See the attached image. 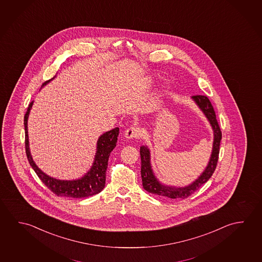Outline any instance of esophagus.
I'll return each instance as SVG.
<instances>
[{"label":"esophagus","instance_id":"obj_1","mask_svg":"<svg viewBox=\"0 0 262 262\" xmlns=\"http://www.w3.org/2000/svg\"><path fill=\"white\" fill-rule=\"evenodd\" d=\"M125 138L128 139H133V138H139L141 137V130L138 126H131L129 128L126 129L125 133H124Z\"/></svg>","mask_w":262,"mask_h":262}]
</instances>
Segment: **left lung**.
Instances as JSON below:
<instances>
[{
	"label": "left lung",
	"mask_w": 262,
	"mask_h": 262,
	"mask_svg": "<svg viewBox=\"0 0 262 262\" xmlns=\"http://www.w3.org/2000/svg\"><path fill=\"white\" fill-rule=\"evenodd\" d=\"M192 99L195 101L198 106L202 109V111L204 112V115L208 118L209 122L213 129L214 139H213V152H212L208 166L195 182L191 183L189 186L184 187V188L165 186L160 184L151 169L150 156H149L148 148L145 146H140L143 187L146 191L150 193L164 196L166 198H170V199H177V198L185 199L189 196H191L194 191L199 189L200 187L207 182L209 179L212 177L213 173L215 170L216 165H217L218 157H219V150H220V142L222 139V132L216 120L215 112L213 110V105L208 97L205 95L198 94V95H193Z\"/></svg>",
	"instance_id": "obj_1"
}]
</instances>
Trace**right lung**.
<instances>
[{"mask_svg":"<svg viewBox=\"0 0 262 262\" xmlns=\"http://www.w3.org/2000/svg\"><path fill=\"white\" fill-rule=\"evenodd\" d=\"M49 81H50V80L45 81L43 85L48 83ZM32 104H33V101L29 103V106L27 108V113L24 118L25 131H26L25 146H26L27 160L42 182L56 195L70 197V198H84V197L97 194L100 191H102L105 185V179H106L105 173H106L107 166H108L109 156L111 154L112 150L116 146L117 137L119 135V128L116 127L100 137L97 142V151H96L93 167L84 177L76 181H59V180L49 177L47 174L42 172L32 159L31 154L29 151L28 135H27V118H28L29 112L31 110Z\"/></svg>","mask_w":262,"mask_h":262,"instance_id":"right-lung-1","label":"right lung"}]
</instances>
